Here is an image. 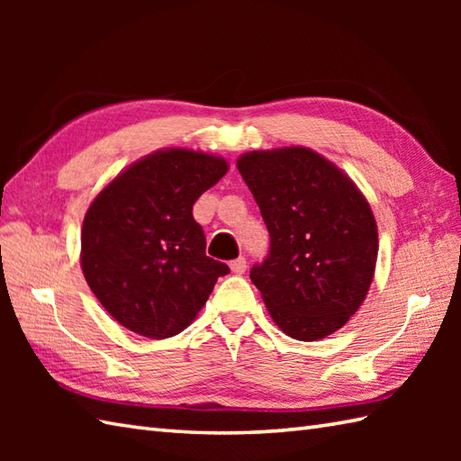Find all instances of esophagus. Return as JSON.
<instances>
[{
    "label": "esophagus",
    "mask_w": 461,
    "mask_h": 461,
    "mask_svg": "<svg viewBox=\"0 0 461 461\" xmlns=\"http://www.w3.org/2000/svg\"><path fill=\"white\" fill-rule=\"evenodd\" d=\"M230 267L233 273H236V276H241V273H246V269H248V261H246V258H238L230 263Z\"/></svg>",
    "instance_id": "esophagus-1"
}]
</instances>
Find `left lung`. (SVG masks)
Returning <instances> with one entry per match:
<instances>
[{
	"label": "left lung",
	"mask_w": 461,
	"mask_h": 461,
	"mask_svg": "<svg viewBox=\"0 0 461 461\" xmlns=\"http://www.w3.org/2000/svg\"><path fill=\"white\" fill-rule=\"evenodd\" d=\"M238 170L269 231L267 258L249 271L269 315L297 340L339 330L376 267L378 231L365 195L301 146L243 154Z\"/></svg>",
	"instance_id": "obj_1"
}]
</instances>
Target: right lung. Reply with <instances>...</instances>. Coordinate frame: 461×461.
I'll use <instances>...</instances> for the list:
<instances>
[{"label":"right lung","instance_id":"right-lung-1","mask_svg":"<svg viewBox=\"0 0 461 461\" xmlns=\"http://www.w3.org/2000/svg\"><path fill=\"white\" fill-rule=\"evenodd\" d=\"M228 172L218 156L154 152L106 185L85 215L81 266L91 291L122 327L168 339L190 325L218 277L194 203Z\"/></svg>","mask_w":461,"mask_h":461}]
</instances>
